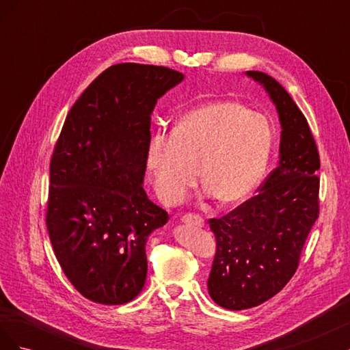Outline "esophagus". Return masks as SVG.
I'll return each mask as SVG.
<instances>
[{
	"mask_svg": "<svg viewBox=\"0 0 350 350\" xmlns=\"http://www.w3.org/2000/svg\"><path fill=\"white\" fill-rule=\"evenodd\" d=\"M181 220L184 221V224H188V225H193V226H198V228H203L204 226V219L198 216V215H193V213H187L181 217Z\"/></svg>",
	"mask_w": 350,
	"mask_h": 350,
	"instance_id": "1",
	"label": "esophagus"
}]
</instances>
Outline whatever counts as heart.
Returning <instances> with one entry per match:
<instances>
[{
  "instance_id": "obj_1",
  "label": "heart",
  "mask_w": 350,
  "mask_h": 350,
  "mask_svg": "<svg viewBox=\"0 0 350 350\" xmlns=\"http://www.w3.org/2000/svg\"><path fill=\"white\" fill-rule=\"evenodd\" d=\"M271 129L266 116L232 100L187 111L172 134L152 137L147 166L163 203L176 204L200 176L221 203H241L258 185L267 165Z\"/></svg>"
}]
</instances>
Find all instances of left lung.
Returning <instances> with one entry per match:
<instances>
[{"label": "left lung", "instance_id": "8db88e82", "mask_svg": "<svg viewBox=\"0 0 350 350\" xmlns=\"http://www.w3.org/2000/svg\"><path fill=\"white\" fill-rule=\"evenodd\" d=\"M247 74L264 84L278 108L280 161L257 196L208 219L216 238L208 293L232 311L257 306L284 288L320 216V153L308 121L278 80L261 71Z\"/></svg>", "mask_w": 350, "mask_h": 350}]
</instances>
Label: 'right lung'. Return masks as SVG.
I'll return each instance as SVG.
<instances>
[{
  "label": "right lung",
  "instance_id": "add662e5",
  "mask_svg": "<svg viewBox=\"0 0 350 350\" xmlns=\"http://www.w3.org/2000/svg\"><path fill=\"white\" fill-rule=\"evenodd\" d=\"M184 79L135 62L100 72L72 105L49 163L46 226L84 298L122 305L143 289L147 237L169 215L142 187L157 99Z\"/></svg>",
  "mask_w": 350,
  "mask_h": 350
}]
</instances>
